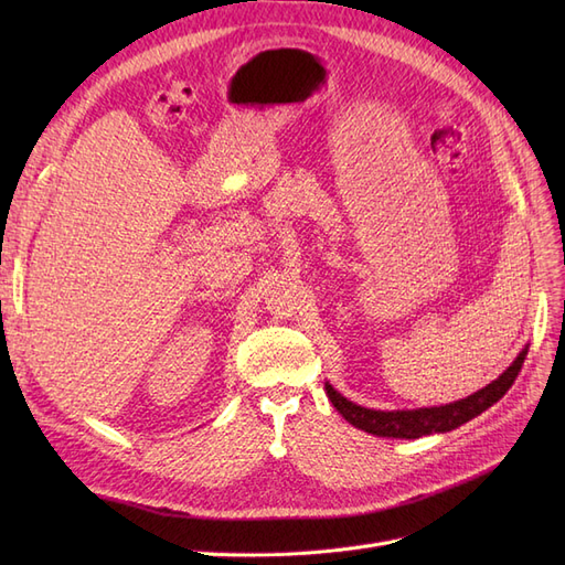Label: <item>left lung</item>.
Instances as JSON below:
<instances>
[{"mask_svg": "<svg viewBox=\"0 0 565 565\" xmlns=\"http://www.w3.org/2000/svg\"><path fill=\"white\" fill-rule=\"evenodd\" d=\"M525 355H527V349L519 353L516 361L502 372L500 380H494L486 388L476 391L473 396L461 398L450 405H440V407L393 409V413H382V409H370L347 401L330 384H324V391H328V396L332 405L339 409V415L349 424H353L355 429H363L372 436H382V438H419V436L452 431L457 426L481 415L483 409H488L492 403H498L511 388V384L516 382Z\"/></svg>", "mask_w": 565, "mask_h": 565, "instance_id": "8db88e82", "label": "left lung"}]
</instances>
